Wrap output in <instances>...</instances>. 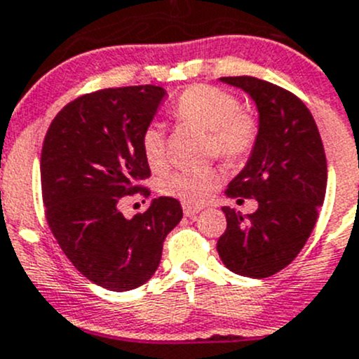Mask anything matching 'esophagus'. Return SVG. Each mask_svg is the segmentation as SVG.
Here are the masks:
<instances>
[{"mask_svg": "<svg viewBox=\"0 0 359 359\" xmlns=\"http://www.w3.org/2000/svg\"><path fill=\"white\" fill-rule=\"evenodd\" d=\"M198 211H201V208H195V205L183 204V215L187 216V218H195Z\"/></svg>", "mask_w": 359, "mask_h": 359, "instance_id": "esophagus-1", "label": "esophagus"}]
</instances>
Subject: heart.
<instances>
[{
    "mask_svg": "<svg viewBox=\"0 0 359 359\" xmlns=\"http://www.w3.org/2000/svg\"><path fill=\"white\" fill-rule=\"evenodd\" d=\"M172 115L180 122L209 133V151L222 161L236 164L253 151L258 140V123L253 115L241 109L239 99L211 85H194L176 101ZM141 151L154 171L168 164L164 130L151 123L141 134ZM222 183L215 168L184 169L162 180L161 191L183 204L202 205L211 201Z\"/></svg>",
    "mask_w": 359,
    "mask_h": 359,
    "instance_id": "heart-1",
    "label": "heart"
}]
</instances>
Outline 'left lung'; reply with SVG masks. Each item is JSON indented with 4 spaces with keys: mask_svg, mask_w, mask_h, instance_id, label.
<instances>
[{
    "mask_svg": "<svg viewBox=\"0 0 359 359\" xmlns=\"http://www.w3.org/2000/svg\"><path fill=\"white\" fill-rule=\"evenodd\" d=\"M243 88L260 113L258 140L246 168L225 194L257 198L258 209L241 216L222 208L225 232L216 250L223 264L246 278H269L288 267L307 243L326 191V155L307 106L286 88L255 76H223Z\"/></svg>",
    "mask_w": 359,
    "mask_h": 359,
    "instance_id": "1",
    "label": "left lung"
}]
</instances>
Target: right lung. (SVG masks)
Segmentation results:
<instances>
[{
	"instance_id": "right-lung-1",
	"label": "right lung",
	"mask_w": 359,
	"mask_h": 359,
	"mask_svg": "<svg viewBox=\"0 0 359 359\" xmlns=\"http://www.w3.org/2000/svg\"><path fill=\"white\" fill-rule=\"evenodd\" d=\"M165 97L157 85L101 88L67 102L41 148L45 218L67 260L111 292L144 285L157 271L164 239L183 218L176 198H154L127 219L123 197L150 195L141 134Z\"/></svg>"
}]
</instances>
